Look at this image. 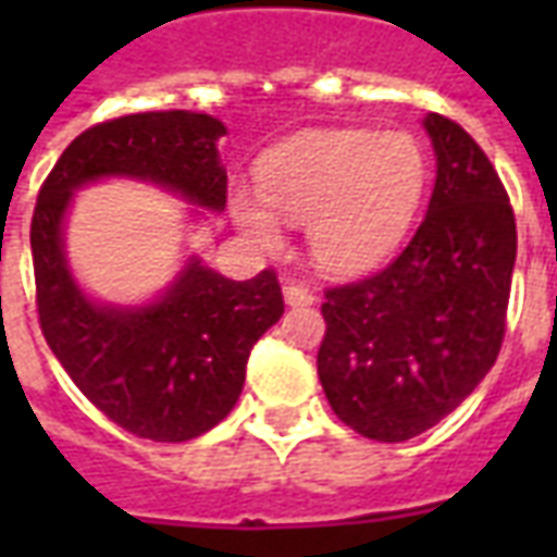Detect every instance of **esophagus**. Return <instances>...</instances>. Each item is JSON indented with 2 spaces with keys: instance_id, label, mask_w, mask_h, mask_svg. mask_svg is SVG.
<instances>
[{
  "instance_id": "obj_1",
  "label": "esophagus",
  "mask_w": 557,
  "mask_h": 557,
  "mask_svg": "<svg viewBox=\"0 0 557 557\" xmlns=\"http://www.w3.org/2000/svg\"><path fill=\"white\" fill-rule=\"evenodd\" d=\"M283 298H286V304H298V307H307V304L315 301L313 289L295 277H286V283H283Z\"/></svg>"
}]
</instances>
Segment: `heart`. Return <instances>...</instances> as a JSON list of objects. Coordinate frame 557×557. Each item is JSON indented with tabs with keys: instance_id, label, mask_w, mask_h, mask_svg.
Listing matches in <instances>:
<instances>
[{
	"instance_id": "obj_1",
	"label": "heart",
	"mask_w": 557,
	"mask_h": 557,
	"mask_svg": "<svg viewBox=\"0 0 557 557\" xmlns=\"http://www.w3.org/2000/svg\"><path fill=\"white\" fill-rule=\"evenodd\" d=\"M426 175L423 148L403 131H307L256 163L259 196L235 190L230 211L259 244H277V214L307 223L315 262L358 274L403 242Z\"/></svg>"
}]
</instances>
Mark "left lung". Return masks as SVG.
<instances>
[{
	"label": "left lung",
	"instance_id": "1",
	"mask_svg": "<svg viewBox=\"0 0 557 557\" xmlns=\"http://www.w3.org/2000/svg\"><path fill=\"white\" fill-rule=\"evenodd\" d=\"M438 175L426 218L394 262L325 289L319 382L346 426L409 442L447 418L498 358L516 218L498 172L447 115L423 122Z\"/></svg>",
	"mask_w": 557,
	"mask_h": 557
}]
</instances>
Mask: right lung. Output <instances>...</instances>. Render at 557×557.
<instances>
[{"mask_svg":"<svg viewBox=\"0 0 557 557\" xmlns=\"http://www.w3.org/2000/svg\"><path fill=\"white\" fill-rule=\"evenodd\" d=\"M202 113H134L83 131L44 178L32 214L35 304L44 339L95 409L137 438L190 442L238 403L256 339L283 315L274 268L230 280L190 262L158 304H91L62 253L71 194L103 175L163 184L211 211L226 208L218 139Z\"/></svg>","mask_w":557,"mask_h":557,"instance_id":"add662e5","label":"right lung"}]
</instances>
